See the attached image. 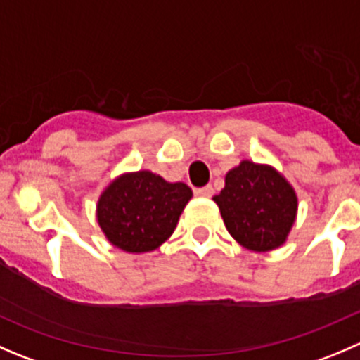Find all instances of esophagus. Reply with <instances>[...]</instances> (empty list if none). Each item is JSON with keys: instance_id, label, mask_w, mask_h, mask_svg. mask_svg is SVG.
I'll use <instances>...</instances> for the list:
<instances>
[{"instance_id": "obj_1", "label": "esophagus", "mask_w": 360, "mask_h": 360, "mask_svg": "<svg viewBox=\"0 0 360 360\" xmlns=\"http://www.w3.org/2000/svg\"><path fill=\"white\" fill-rule=\"evenodd\" d=\"M195 193H197L198 197L209 198V197H212L214 190H212V186H203V188H197V190H195Z\"/></svg>"}]
</instances>
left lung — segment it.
Segmentation results:
<instances>
[{"label": "left lung", "mask_w": 360, "mask_h": 360, "mask_svg": "<svg viewBox=\"0 0 360 360\" xmlns=\"http://www.w3.org/2000/svg\"><path fill=\"white\" fill-rule=\"evenodd\" d=\"M214 202L231 237L257 252L284 244L297 209L296 193L277 170L248 160L226 174Z\"/></svg>", "instance_id": "left-lung-1"}]
</instances>
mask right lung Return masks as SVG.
Instances as JSON below:
<instances>
[{"label": "right lung", "instance_id": "1", "mask_svg": "<svg viewBox=\"0 0 360 360\" xmlns=\"http://www.w3.org/2000/svg\"><path fill=\"white\" fill-rule=\"evenodd\" d=\"M191 198L184 183H167L148 170L112 181L97 203V219L112 245L127 252L160 248L176 230Z\"/></svg>", "mask_w": 360, "mask_h": 360}]
</instances>
